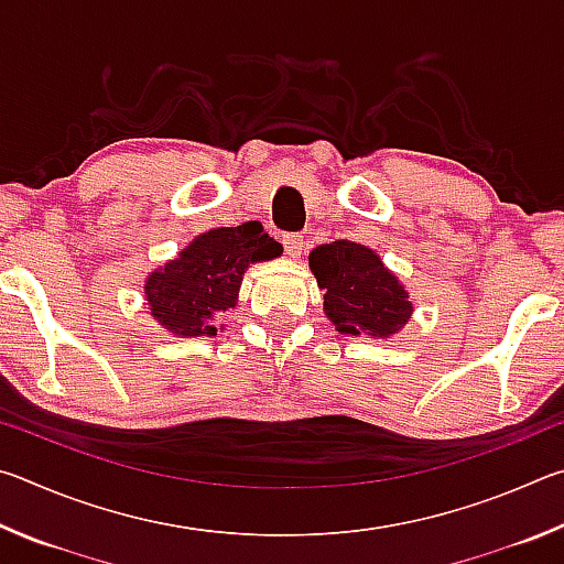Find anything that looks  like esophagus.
Returning a JSON list of instances; mask_svg holds the SVG:
<instances>
[{
  "instance_id": "obj_1",
  "label": "esophagus",
  "mask_w": 564,
  "mask_h": 564,
  "mask_svg": "<svg viewBox=\"0 0 564 564\" xmlns=\"http://www.w3.org/2000/svg\"><path fill=\"white\" fill-rule=\"evenodd\" d=\"M283 251L291 256V259H299L303 251V236L301 234H283Z\"/></svg>"
}]
</instances>
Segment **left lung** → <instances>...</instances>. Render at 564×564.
I'll return each mask as SVG.
<instances>
[{
  "mask_svg": "<svg viewBox=\"0 0 564 564\" xmlns=\"http://www.w3.org/2000/svg\"><path fill=\"white\" fill-rule=\"evenodd\" d=\"M311 271L318 279L326 316L340 333L390 336L405 326L413 305L398 279L370 248L333 241L313 248Z\"/></svg>",
  "mask_w": 564,
  "mask_h": 564,
  "instance_id": "8db88e82",
  "label": "left lung"
}]
</instances>
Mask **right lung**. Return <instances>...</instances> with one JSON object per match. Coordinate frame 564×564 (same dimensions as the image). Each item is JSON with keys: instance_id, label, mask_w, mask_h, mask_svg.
Instances as JSON below:
<instances>
[{"instance_id": "add662e5", "label": "right lung", "mask_w": 564, "mask_h": 564, "mask_svg": "<svg viewBox=\"0 0 564 564\" xmlns=\"http://www.w3.org/2000/svg\"><path fill=\"white\" fill-rule=\"evenodd\" d=\"M273 256L275 241L256 221L202 234L149 275L151 316L176 336H216V318L236 305L248 263Z\"/></svg>"}]
</instances>
